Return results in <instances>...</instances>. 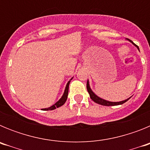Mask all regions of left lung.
I'll return each mask as SVG.
<instances>
[{
  "instance_id": "obj_1",
  "label": "left lung",
  "mask_w": 150,
  "mask_h": 150,
  "mask_svg": "<svg viewBox=\"0 0 150 150\" xmlns=\"http://www.w3.org/2000/svg\"><path fill=\"white\" fill-rule=\"evenodd\" d=\"M126 40H128L129 42H131V43H132V44L134 45V46H135L137 48V50H139V47L137 46L136 44H134V43L132 42L131 40L128 39L127 38ZM86 88H87V90H88V94H89L90 95V98H91V99L93 101H95V103H97V104H100V105H103V106H116V105H120V104H124V103H125V102L127 101V100H129L130 98H131V97H130L128 99H125V100H122V101H118V102H112V101H109V100H105V99H103L101 98H100V97H98V95H96L95 93H94V91L91 90V87H90V85H89V81H87V84H86Z\"/></svg>"
}]
</instances>
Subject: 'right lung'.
Instances as JSON below:
<instances>
[{
    "label": "right lung",
    "instance_id": "obj_1",
    "mask_svg": "<svg viewBox=\"0 0 150 150\" xmlns=\"http://www.w3.org/2000/svg\"><path fill=\"white\" fill-rule=\"evenodd\" d=\"M72 79H73V77L71 78V79H70L68 82H67V85H66L65 89H64V91L63 95L62 96V98H61L59 99V100H58V101H57L55 104H53V105L51 106V107H48V108H44V109H42L43 110H55V109H56V108H58V107H61V106H62L64 104V103H65L66 100H67V95H68L69 84H70V83H71V80Z\"/></svg>",
    "mask_w": 150,
    "mask_h": 150
}]
</instances>
